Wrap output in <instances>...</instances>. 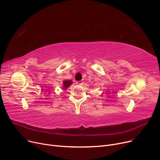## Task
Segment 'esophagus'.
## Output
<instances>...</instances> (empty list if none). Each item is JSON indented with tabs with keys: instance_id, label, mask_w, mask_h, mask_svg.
<instances>
[{
	"instance_id": "34e87169",
	"label": "esophagus",
	"mask_w": 160,
	"mask_h": 160,
	"mask_svg": "<svg viewBox=\"0 0 160 160\" xmlns=\"http://www.w3.org/2000/svg\"><path fill=\"white\" fill-rule=\"evenodd\" d=\"M77 85H82L83 83V80L78 81V82H77Z\"/></svg>"
}]
</instances>
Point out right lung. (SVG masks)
<instances>
[{
	"label": "right lung",
	"instance_id": "add662e5",
	"mask_svg": "<svg viewBox=\"0 0 160 160\" xmlns=\"http://www.w3.org/2000/svg\"><path fill=\"white\" fill-rule=\"evenodd\" d=\"M63 88L65 89V88H68L69 86H70L71 85L72 81H71V80H65V81H63Z\"/></svg>",
	"mask_w": 160,
	"mask_h": 160
}]
</instances>
